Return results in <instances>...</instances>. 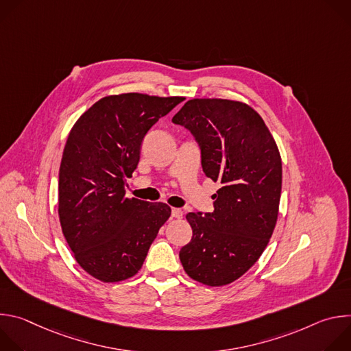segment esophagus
<instances>
[{"label":"esophagus","mask_w":351,"mask_h":351,"mask_svg":"<svg viewBox=\"0 0 351 351\" xmlns=\"http://www.w3.org/2000/svg\"><path fill=\"white\" fill-rule=\"evenodd\" d=\"M172 218H176V219H180L183 217V211L180 208H172Z\"/></svg>","instance_id":"34e87169"}]
</instances>
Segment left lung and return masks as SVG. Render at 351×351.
<instances>
[{
    "label": "left lung",
    "mask_w": 351,
    "mask_h": 351,
    "mask_svg": "<svg viewBox=\"0 0 351 351\" xmlns=\"http://www.w3.org/2000/svg\"><path fill=\"white\" fill-rule=\"evenodd\" d=\"M202 149L206 175L221 187L213 213H189L190 243L179 258L186 274L207 286L234 282L264 253L276 225L282 190L278 145L247 104L193 98L172 118Z\"/></svg>",
    "instance_id": "obj_1"
}]
</instances>
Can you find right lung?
<instances>
[{
    "mask_svg": "<svg viewBox=\"0 0 351 351\" xmlns=\"http://www.w3.org/2000/svg\"><path fill=\"white\" fill-rule=\"evenodd\" d=\"M182 101L140 93L108 95L68 136L60 167V222L77 264L98 280L136 275L171 217L164 203L126 198L125 184L137 168L145 133Z\"/></svg>",
    "mask_w": 351,
    "mask_h": 351,
    "instance_id": "right-lung-1",
    "label": "right lung"
}]
</instances>
